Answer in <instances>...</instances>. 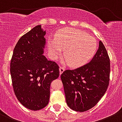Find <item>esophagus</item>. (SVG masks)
I'll list each match as a JSON object with an SVG mask.
<instances>
[{
  "label": "esophagus",
  "instance_id": "34e87169",
  "mask_svg": "<svg viewBox=\"0 0 122 122\" xmlns=\"http://www.w3.org/2000/svg\"><path fill=\"white\" fill-rule=\"evenodd\" d=\"M65 70V68L63 66H60L59 68V71H60V74H62L63 72V71Z\"/></svg>",
  "mask_w": 122,
  "mask_h": 122
}]
</instances>
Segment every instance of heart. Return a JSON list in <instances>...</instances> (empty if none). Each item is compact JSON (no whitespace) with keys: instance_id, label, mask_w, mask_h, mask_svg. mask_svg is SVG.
I'll return each mask as SVG.
<instances>
[{"instance_id":"b5f03b06","label":"heart","mask_w":122,"mask_h":122,"mask_svg":"<svg viewBox=\"0 0 122 122\" xmlns=\"http://www.w3.org/2000/svg\"><path fill=\"white\" fill-rule=\"evenodd\" d=\"M54 42L49 44V51L54 58L62 54L64 55L71 66H78L92 57L98 46L96 39L81 30L66 28L56 35Z\"/></svg>"}]
</instances>
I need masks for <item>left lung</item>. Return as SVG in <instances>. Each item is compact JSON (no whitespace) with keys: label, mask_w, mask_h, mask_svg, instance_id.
<instances>
[{"label":"left lung","mask_w":122,"mask_h":122,"mask_svg":"<svg viewBox=\"0 0 122 122\" xmlns=\"http://www.w3.org/2000/svg\"><path fill=\"white\" fill-rule=\"evenodd\" d=\"M110 58L101 41L90 62L61 75L66 101L75 111L84 112L93 107L106 92L109 84Z\"/></svg>","instance_id":"obj_1"}]
</instances>
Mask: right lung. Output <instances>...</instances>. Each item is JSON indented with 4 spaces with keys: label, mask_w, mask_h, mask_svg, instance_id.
Returning <instances> with one entry per match:
<instances>
[{
    "label": "right lung",
    "mask_w": 122,
    "mask_h": 122,
    "mask_svg": "<svg viewBox=\"0 0 122 122\" xmlns=\"http://www.w3.org/2000/svg\"><path fill=\"white\" fill-rule=\"evenodd\" d=\"M46 32L38 25L21 37L11 60L10 71L16 97L31 110L48 104L50 84L59 76V66L43 55Z\"/></svg>",
    "instance_id": "add662e5"
}]
</instances>
